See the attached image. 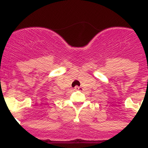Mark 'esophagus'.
Masks as SVG:
<instances>
[{
    "mask_svg": "<svg viewBox=\"0 0 148 148\" xmlns=\"http://www.w3.org/2000/svg\"><path fill=\"white\" fill-rule=\"evenodd\" d=\"M81 88L80 87H79V86H75V87H74V90H79V89H80Z\"/></svg>",
    "mask_w": 148,
    "mask_h": 148,
    "instance_id": "obj_1",
    "label": "esophagus"
}]
</instances>
